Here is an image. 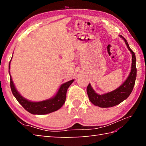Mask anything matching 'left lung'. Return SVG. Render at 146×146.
<instances>
[{
	"label": "left lung",
	"instance_id": "1",
	"mask_svg": "<svg viewBox=\"0 0 146 146\" xmlns=\"http://www.w3.org/2000/svg\"><path fill=\"white\" fill-rule=\"evenodd\" d=\"M121 38L124 40L125 44L127 46L129 50L132 53V69L125 82L121 85L120 87L116 89L115 90L107 93L104 95H98L96 94L94 89L92 88L90 84H89L86 88V92L88 96L89 100L93 104L96 106L102 108H107L119 105L121 102L127 98L131 95V92L135 85V82L137 76V68H136V58L134 52L130 48L127 40L123 36H120Z\"/></svg>",
	"mask_w": 146,
	"mask_h": 146
}]
</instances>
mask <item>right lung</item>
<instances>
[{"instance_id":"obj_1","label":"right lung","mask_w":146,"mask_h":146,"mask_svg":"<svg viewBox=\"0 0 146 146\" xmlns=\"http://www.w3.org/2000/svg\"><path fill=\"white\" fill-rule=\"evenodd\" d=\"M9 69H10V63L9 65ZM9 72L10 73V71H9ZM10 80V86L12 94L14 95L19 103L24 107V109L29 111V113L37 115L47 114L60 109L64 104L65 101H66V92L68 87L74 81L73 80H71L70 81L62 85L56 95L52 98L45 101L33 102L24 98L20 95L19 93L16 90L13 82L12 80L11 74Z\"/></svg>"}]
</instances>
